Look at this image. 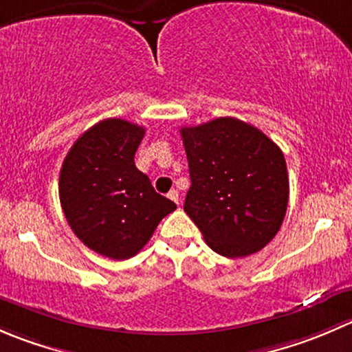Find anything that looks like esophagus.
Instances as JSON below:
<instances>
[{"mask_svg": "<svg viewBox=\"0 0 352 352\" xmlns=\"http://www.w3.org/2000/svg\"><path fill=\"white\" fill-rule=\"evenodd\" d=\"M168 199H172V201L175 202V204H179V192H177L175 189L170 190V192H168Z\"/></svg>", "mask_w": 352, "mask_h": 352, "instance_id": "1", "label": "esophagus"}]
</instances>
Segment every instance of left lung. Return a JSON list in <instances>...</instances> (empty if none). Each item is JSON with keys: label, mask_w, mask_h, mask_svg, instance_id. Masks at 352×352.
Returning a JSON list of instances; mask_svg holds the SVG:
<instances>
[{"label": "left lung", "mask_w": 352, "mask_h": 352, "mask_svg": "<svg viewBox=\"0 0 352 352\" xmlns=\"http://www.w3.org/2000/svg\"><path fill=\"white\" fill-rule=\"evenodd\" d=\"M190 173L184 211L219 255L236 258L271 242L285 219L289 179L274 141L235 117L180 129Z\"/></svg>", "instance_id": "8db88e82"}]
</instances>
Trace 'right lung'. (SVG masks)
Listing matches in <instances>:
<instances>
[{
    "mask_svg": "<svg viewBox=\"0 0 352 352\" xmlns=\"http://www.w3.org/2000/svg\"><path fill=\"white\" fill-rule=\"evenodd\" d=\"M143 136L144 127L129 120H100L74 141L59 175L67 225L88 248L116 261L134 257L177 209L134 165Z\"/></svg>",
    "mask_w": 352,
    "mask_h": 352,
    "instance_id": "right-lung-1",
    "label": "right lung"
}]
</instances>
